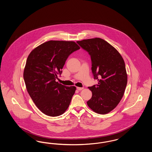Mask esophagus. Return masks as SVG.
I'll return each mask as SVG.
<instances>
[{
  "mask_svg": "<svg viewBox=\"0 0 152 152\" xmlns=\"http://www.w3.org/2000/svg\"><path fill=\"white\" fill-rule=\"evenodd\" d=\"M84 88H80V87H77V89L78 90V91H81V90H83Z\"/></svg>",
  "mask_w": 152,
  "mask_h": 152,
  "instance_id": "obj_1",
  "label": "esophagus"
}]
</instances>
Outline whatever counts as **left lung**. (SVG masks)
I'll return each mask as SVG.
<instances>
[{
    "instance_id": "left-lung-1",
    "label": "left lung",
    "mask_w": 152,
    "mask_h": 152,
    "mask_svg": "<svg viewBox=\"0 0 152 152\" xmlns=\"http://www.w3.org/2000/svg\"><path fill=\"white\" fill-rule=\"evenodd\" d=\"M77 43L90 55L91 71L97 85L89 87L92 97L87 104L95 113L106 114L114 109L123 97L127 84L124 60L119 53L99 38Z\"/></svg>"
}]
</instances>
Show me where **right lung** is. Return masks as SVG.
Segmentation results:
<instances>
[{
    "label": "right lung",
    "mask_w": 152,
    "mask_h": 152,
    "mask_svg": "<svg viewBox=\"0 0 152 152\" xmlns=\"http://www.w3.org/2000/svg\"><path fill=\"white\" fill-rule=\"evenodd\" d=\"M80 49L73 41H49L33 50L24 71L27 91L43 114L57 116L67 110L76 91L55 80L69 55Z\"/></svg>",
    "instance_id": "right-lung-1"
}]
</instances>
